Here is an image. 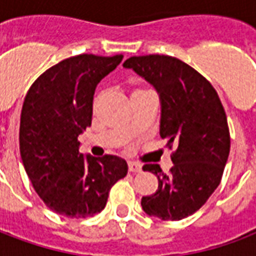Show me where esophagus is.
<instances>
[{
  "mask_svg": "<svg viewBox=\"0 0 256 256\" xmlns=\"http://www.w3.org/2000/svg\"><path fill=\"white\" fill-rule=\"evenodd\" d=\"M128 172H142V166L136 162H128Z\"/></svg>",
  "mask_w": 256,
  "mask_h": 256,
  "instance_id": "obj_1",
  "label": "esophagus"
}]
</instances>
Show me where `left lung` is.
Returning <instances> with one entry per match:
<instances>
[{"label":"left lung","mask_w":256,"mask_h":256,"mask_svg":"<svg viewBox=\"0 0 256 256\" xmlns=\"http://www.w3.org/2000/svg\"><path fill=\"white\" fill-rule=\"evenodd\" d=\"M124 68L150 84L160 98V137L176 146L168 174L159 164H145L159 186L141 198L150 216L180 220L196 212L218 188L224 174L230 137L218 93L203 75L172 56H134Z\"/></svg>","instance_id":"1"}]
</instances>
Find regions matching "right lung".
<instances>
[{
  "label": "right lung",
  "instance_id": "obj_1",
  "mask_svg": "<svg viewBox=\"0 0 256 256\" xmlns=\"http://www.w3.org/2000/svg\"><path fill=\"white\" fill-rule=\"evenodd\" d=\"M122 54H79L53 66L27 92L20 116V156L38 196L70 218L104 210L112 185L128 174L122 158L79 152L78 136L92 124L93 96Z\"/></svg>",
  "mask_w": 256,
  "mask_h": 256
}]
</instances>
